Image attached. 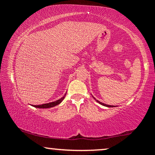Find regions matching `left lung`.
<instances>
[{
    "mask_svg": "<svg viewBox=\"0 0 155 155\" xmlns=\"http://www.w3.org/2000/svg\"><path fill=\"white\" fill-rule=\"evenodd\" d=\"M92 97H93V96H92ZM93 98L95 99V100L97 101V103H98V104H101V105H103V106H106V107H115V106H110V105H107V104H103V103H101V102H100V101H97V100H96V99L95 98V97H93Z\"/></svg>",
    "mask_w": 155,
    "mask_h": 155,
    "instance_id": "8db88e82",
    "label": "left lung"
}]
</instances>
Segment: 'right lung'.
Segmentation results:
<instances>
[{
	"instance_id": "add662e5",
	"label": "right lung",
	"mask_w": 155,
	"mask_h": 155,
	"mask_svg": "<svg viewBox=\"0 0 155 155\" xmlns=\"http://www.w3.org/2000/svg\"><path fill=\"white\" fill-rule=\"evenodd\" d=\"M65 95H66V94H65V95H64L63 97H61V98L59 99V100L55 101H54V102H51V103H49V104H42V105H38V106L33 105V106H34V107H35V108H48L54 107V106H57V105L60 104V103L63 101V99L65 98Z\"/></svg>"
}]
</instances>
